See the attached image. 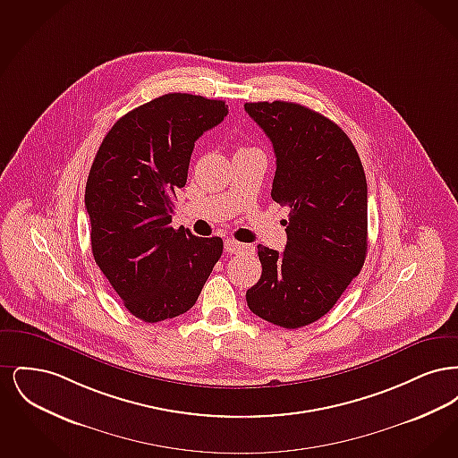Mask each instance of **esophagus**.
<instances>
[{
	"label": "esophagus",
	"mask_w": 458,
	"mask_h": 458,
	"mask_svg": "<svg viewBox=\"0 0 458 458\" xmlns=\"http://www.w3.org/2000/svg\"><path fill=\"white\" fill-rule=\"evenodd\" d=\"M225 250L230 254H240V252H252V247L237 242V240L226 239L225 240Z\"/></svg>",
	"instance_id": "esophagus-1"
}]
</instances>
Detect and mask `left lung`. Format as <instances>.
<instances>
[{"mask_svg": "<svg viewBox=\"0 0 458 458\" xmlns=\"http://www.w3.org/2000/svg\"><path fill=\"white\" fill-rule=\"evenodd\" d=\"M243 106L275 149L271 197L290 208L284 250L258 245L262 275L245 299L264 321L297 329L327 314L364 266L366 174L347 133L321 113L286 101Z\"/></svg>", "mask_w": 458, "mask_h": 458, "instance_id": "8db88e82", "label": "left lung"}]
</instances>
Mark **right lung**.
Returning <instances> with one entry per match:
<instances>
[{
  "label": "right lung",
  "mask_w": 458,
  "mask_h": 458,
  "mask_svg": "<svg viewBox=\"0 0 458 458\" xmlns=\"http://www.w3.org/2000/svg\"><path fill=\"white\" fill-rule=\"evenodd\" d=\"M228 114L225 101L170 92L131 109L103 139L89 172L92 256L113 290L146 323L187 312L223 254L172 223L194 142Z\"/></svg>",
  "instance_id": "add662e5"
}]
</instances>
